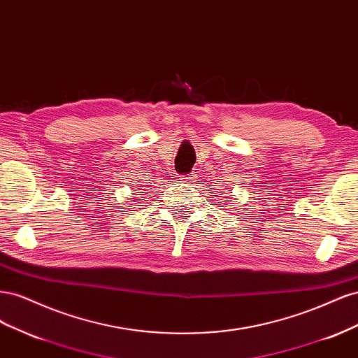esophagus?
I'll list each match as a JSON object with an SVG mask.
<instances>
[{
    "label": "esophagus",
    "mask_w": 358,
    "mask_h": 358,
    "mask_svg": "<svg viewBox=\"0 0 358 358\" xmlns=\"http://www.w3.org/2000/svg\"><path fill=\"white\" fill-rule=\"evenodd\" d=\"M179 179H180L182 182L188 183V185H192V183L196 182V175H187V176H180Z\"/></svg>",
    "instance_id": "esophagus-1"
}]
</instances>
